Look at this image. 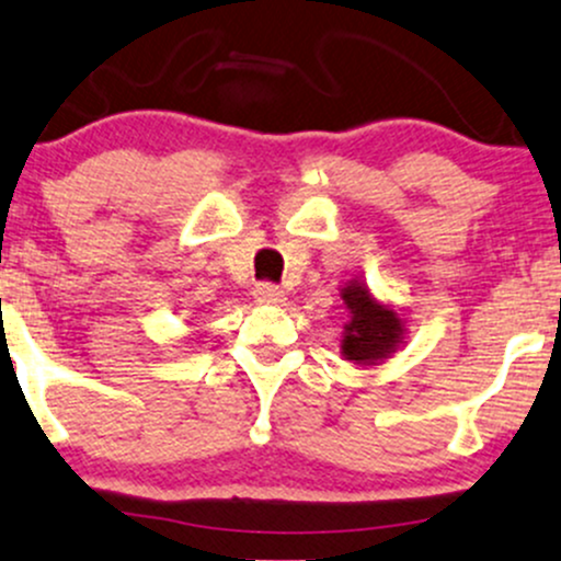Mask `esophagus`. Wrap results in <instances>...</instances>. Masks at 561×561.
<instances>
[{"instance_id":"34e87169","label":"esophagus","mask_w":561,"mask_h":561,"mask_svg":"<svg viewBox=\"0 0 561 561\" xmlns=\"http://www.w3.org/2000/svg\"><path fill=\"white\" fill-rule=\"evenodd\" d=\"M252 295H255L257 304H266V306L285 304V290H282V287H276V285H271V282H261V285H255Z\"/></svg>"}]
</instances>
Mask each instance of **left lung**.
<instances>
[{
    "mask_svg": "<svg viewBox=\"0 0 561 561\" xmlns=\"http://www.w3.org/2000/svg\"><path fill=\"white\" fill-rule=\"evenodd\" d=\"M341 298L351 313L343 328L341 354L354 365L389 359L404 337L402 317L391 306L378 304L362 282H348Z\"/></svg>",
    "mask_w": 561,
    "mask_h": 561,
    "instance_id": "left-lung-1",
    "label": "left lung"
}]
</instances>
